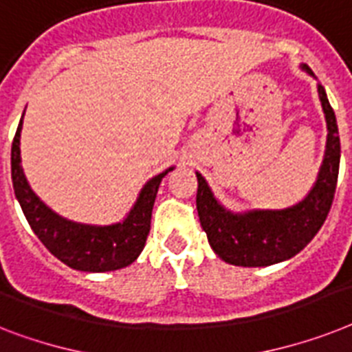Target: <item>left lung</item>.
I'll list each match as a JSON object with an SVG mask.
<instances>
[{
  "label": "left lung",
  "instance_id": "obj_1",
  "mask_svg": "<svg viewBox=\"0 0 352 352\" xmlns=\"http://www.w3.org/2000/svg\"><path fill=\"white\" fill-rule=\"evenodd\" d=\"M300 68L315 77L309 66L300 65ZM318 98L327 124L326 153L315 185L302 201L280 210L232 212L214 196L207 179L196 173L199 223L212 250L225 263L259 268L292 259L306 248L326 221L338 182L340 138L335 111L322 84H318Z\"/></svg>",
  "mask_w": 352,
  "mask_h": 352
}]
</instances>
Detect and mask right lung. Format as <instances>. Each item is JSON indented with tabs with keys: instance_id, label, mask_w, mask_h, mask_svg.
Listing matches in <instances>:
<instances>
[{
	"instance_id": "right-lung-1",
	"label": "right lung",
	"mask_w": 352,
	"mask_h": 352,
	"mask_svg": "<svg viewBox=\"0 0 352 352\" xmlns=\"http://www.w3.org/2000/svg\"><path fill=\"white\" fill-rule=\"evenodd\" d=\"M25 117V113H23ZM23 117L12 142V183L17 201L21 205L26 221L41 243L59 261L78 272H113L129 266L138 259L151 230V216L156 192L165 174L174 167L156 174L142 187L135 205L127 212L124 221L113 225H86L59 216L45 201H41L30 188L21 167V129Z\"/></svg>"
}]
</instances>
